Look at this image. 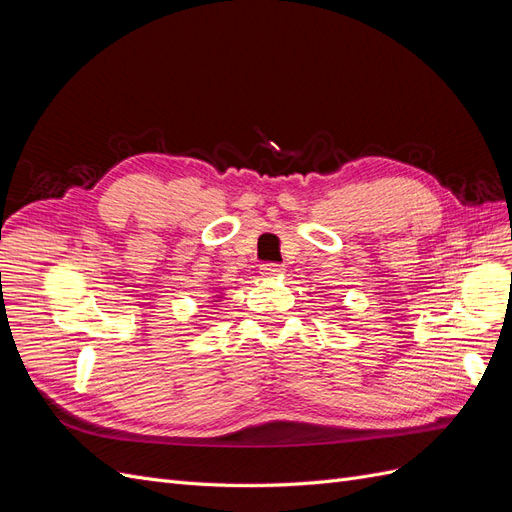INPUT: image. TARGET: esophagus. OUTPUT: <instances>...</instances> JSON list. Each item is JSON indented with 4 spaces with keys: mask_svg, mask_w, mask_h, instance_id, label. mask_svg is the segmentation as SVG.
<instances>
[{
    "mask_svg": "<svg viewBox=\"0 0 512 512\" xmlns=\"http://www.w3.org/2000/svg\"><path fill=\"white\" fill-rule=\"evenodd\" d=\"M284 267L282 265H275V262H267V265L260 267V275L262 277H280L284 275Z\"/></svg>",
    "mask_w": 512,
    "mask_h": 512,
    "instance_id": "esophagus-1",
    "label": "esophagus"
}]
</instances>
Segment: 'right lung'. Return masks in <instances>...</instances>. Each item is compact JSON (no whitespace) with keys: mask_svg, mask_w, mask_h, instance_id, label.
Here are the masks:
<instances>
[{"mask_svg":"<svg viewBox=\"0 0 512 512\" xmlns=\"http://www.w3.org/2000/svg\"><path fill=\"white\" fill-rule=\"evenodd\" d=\"M220 299H222V294H215V299H213V303H215V301H220ZM213 307H215V305H213Z\"/></svg>","mask_w":512,"mask_h":512,"instance_id":"add662e5","label":"right lung"}]
</instances>
